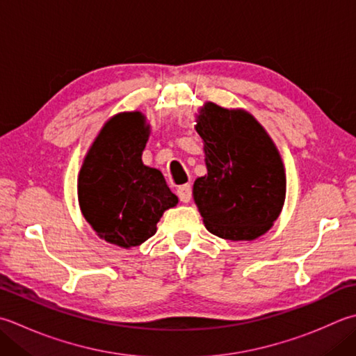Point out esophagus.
Masks as SVG:
<instances>
[{
  "mask_svg": "<svg viewBox=\"0 0 356 356\" xmlns=\"http://www.w3.org/2000/svg\"><path fill=\"white\" fill-rule=\"evenodd\" d=\"M177 196H179V199L184 202V204H188V202L191 200V196H193V188H191V185H182V186H179L177 188Z\"/></svg>",
  "mask_w": 356,
  "mask_h": 356,
  "instance_id": "1",
  "label": "esophagus"
}]
</instances>
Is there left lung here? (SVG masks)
<instances>
[{
	"label": "left lung",
	"mask_w": 356,
	"mask_h": 356,
	"mask_svg": "<svg viewBox=\"0 0 356 356\" xmlns=\"http://www.w3.org/2000/svg\"><path fill=\"white\" fill-rule=\"evenodd\" d=\"M196 131L207 174L193 196L210 233L253 241L267 233L285 200V172L275 143L252 114L207 103Z\"/></svg>",
	"instance_id": "1"
}]
</instances>
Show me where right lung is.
Segmentation results:
<instances>
[{
  "label": "right lung",
  "instance_id": "1",
  "mask_svg": "<svg viewBox=\"0 0 356 356\" xmlns=\"http://www.w3.org/2000/svg\"><path fill=\"white\" fill-rule=\"evenodd\" d=\"M148 136L140 113L118 114L104 124L80 170L83 216L102 239L123 248L154 236L163 211L177 204L162 172L142 162Z\"/></svg>",
  "mask_w": 356,
  "mask_h": 356
}]
</instances>
